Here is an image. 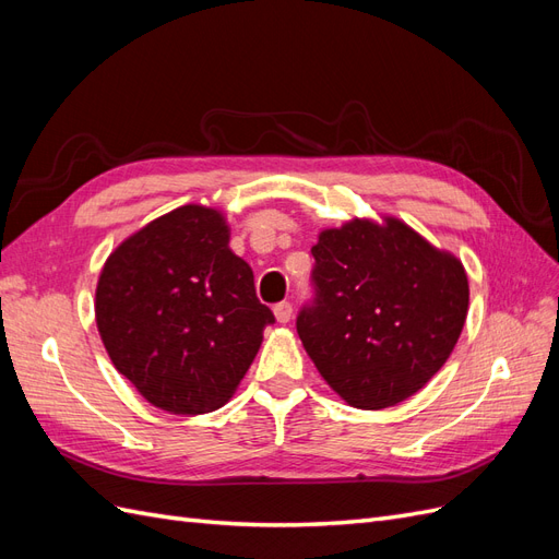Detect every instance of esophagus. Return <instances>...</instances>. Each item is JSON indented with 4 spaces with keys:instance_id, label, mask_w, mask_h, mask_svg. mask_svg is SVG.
<instances>
[{
    "instance_id": "obj_1",
    "label": "esophagus",
    "mask_w": 559,
    "mask_h": 559,
    "mask_svg": "<svg viewBox=\"0 0 559 559\" xmlns=\"http://www.w3.org/2000/svg\"><path fill=\"white\" fill-rule=\"evenodd\" d=\"M273 312H275V319L280 321V324H289L292 321V317H294V308H292V302H277V306L273 308Z\"/></svg>"
}]
</instances>
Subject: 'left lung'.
Listing matches in <instances>:
<instances>
[{
    "label": "left lung",
    "instance_id": "1",
    "mask_svg": "<svg viewBox=\"0 0 559 559\" xmlns=\"http://www.w3.org/2000/svg\"><path fill=\"white\" fill-rule=\"evenodd\" d=\"M312 257L314 302L302 308L296 329L319 376L361 411L417 394L462 335V261L396 216L321 230Z\"/></svg>",
    "mask_w": 559,
    "mask_h": 559
}]
</instances>
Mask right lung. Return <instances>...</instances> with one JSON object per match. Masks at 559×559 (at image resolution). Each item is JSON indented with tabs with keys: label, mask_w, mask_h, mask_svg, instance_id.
Wrapping results in <instances>:
<instances>
[{
	"label": "right lung",
	"mask_w": 559,
	"mask_h": 559,
	"mask_svg": "<svg viewBox=\"0 0 559 559\" xmlns=\"http://www.w3.org/2000/svg\"><path fill=\"white\" fill-rule=\"evenodd\" d=\"M228 242L224 212L183 205L132 233L99 273L95 321L109 359L165 413L222 408L275 324Z\"/></svg>",
	"instance_id": "add662e5"
}]
</instances>
